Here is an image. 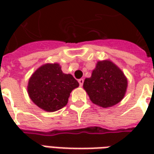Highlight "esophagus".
I'll list each match as a JSON object with an SVG mask.
<instances>
[{"instance_id":"1","label":"esophagus","mask_w":154,"mask_h":154,"mask_svg":"<svg viewBox=\"0 0 154 154\" xmlns=\"http://www.w3.org/2000/svg\"><path fill=\"white\" fill-rule=\"evenodd\" d=\"M78 82H79V85H80L81 87H82V86L83 85L84 80H83V79H82V78H81V79H79V80H78Z\"/></svg>"}]
</instances>
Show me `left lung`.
Wrapping results in <instances>:
<instances>
[{"instance_id":"8db88e82","label":"left lung","mask_w":154,"mask_h":154,"mask_svg":"<svg viewBox=\"0 0 154 154\" xmlns=\"http://www.w3.org/2000/svg\"><path fill=\"white\" fill-rule=\"evenodd\" d=\"M128 87L122 70L110 60L98 61L91 76L84 81L83 88L91 102L103 108L121 101Z\"/></svg>"}]
</instances>
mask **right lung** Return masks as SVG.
<instances>
[{
	"mask_svg": "<svg viewBox=\"0 0 154 154\" xmlns=\"http://www.w3.org/2000/svg\"><path fill=\"white\" fill-rule=\"evenodd\" d=\"M79 83L71 74L63 72L59 63H45L32 74L27 91L29 98L42 110L54 112L67 104L72 91Z\"/></svg>",
	"mask_w": 154,
	"mask_h": 154,
	"instance_id": "obj_1",
	"label": "right lung"
}]
</instances>
